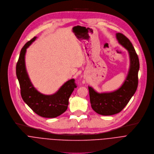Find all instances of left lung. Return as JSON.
<instances>
[{"instance_id": "left-lung-1", "label": "left lung", "mask_w": 154, "mask_h": 154, "mask_svg": "<svg viewBox=\"0 0 154 154\" xmlns=\"http://www.w3.org/2000/svg\"><path fill=\"white\" fill-rule=\"evenodd\" d=\"M119 44L129 52L130 68L123 84L118 90L109 93H98L88 86L90 101L91 108L102 115H112L120 112L128 104L137 90L140 63L138 55L129 39L120 33L116 34Z\"/></svg>"}]
</instances>
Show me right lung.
<instances>
[{
    "label": "right lung",
    "mask_w": 154,
    "mask_h": 154,
    "mask_svg": "<svg viewBox=\"0 0 154 154\" xmlns=\"http://www.w3.org/2000/svg\"><path fill=\"white\" fill-rule=\"evenodd\" d=\"M36 39L27 42L22 47L16 64V76L18 79L20 94L23 101L38 115L44 118H55L66 111L69 99L76 84L72 79L64 83L55 94L44 95L39 92L31 82L26 70L25 55L26 48Z\"/></svg>",
    "instance_id": "right-lung-1"
}]
</instances>
